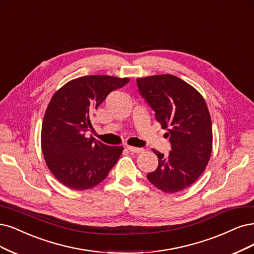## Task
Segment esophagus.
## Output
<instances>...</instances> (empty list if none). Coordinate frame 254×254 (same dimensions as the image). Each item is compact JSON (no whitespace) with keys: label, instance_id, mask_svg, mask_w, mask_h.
<instances>
[{"label":"esophagus","instance_id":"1","mask_svg":"<svg viewBox=\"0 0 254 254\" xmlns=\"http://www.w3.org/2000/svg\"><path fill=\"white\" fill-rule=\"evenodd\" d=\"M127 149L130 152H133V153H141V152L144 151L143 148H137V147H132V146H128Z\"/></svg>","mask_w":254,"mask_h":254}]
</instances>
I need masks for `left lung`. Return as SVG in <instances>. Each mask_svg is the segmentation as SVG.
<instances>
[{
    "mask_svg": "<svg viewBox=\"0 0 254 254\" xmlns=\"http://www.w3.org/2000/svg\"><path fill=\"white\" fill-rule=\"evenodd\" d=\"M138 91L167 129L171 151L153 152L159 166L147 174L156 188L174 193L192 185L204 172L212 151V125L207 104L195 88L172 74L136 78Z\"/></svg>",
    "mask_w": 254,
    "mask_h": 254,
    "instance_id": "1",
    "label": "left lung"
}]
</instances>
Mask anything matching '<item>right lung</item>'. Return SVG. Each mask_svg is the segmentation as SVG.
Returning a JSON list of instances; mask_svg holds the SVG:
<instances>
[{
    "mask_svg": "<svg viewBox=\"0 0 254 254\" xmlns=\"http://www.w3.org/2000/svg\"><path fill=\"white\" fill-rule=\"evenodd\" d=\"M128 82V77L86 75L66 83L51 98L42 125V151L51 173L66 187L97 186L118 162L123 147L107 146L86 132L92 129L93 111Z\"/></svg>",
    "mask_w": 254,
    "mask_h": 254,
    "instance_id": "1",
    "label": "right lung"
}]
</instances>
